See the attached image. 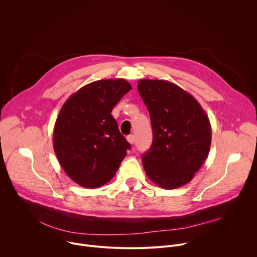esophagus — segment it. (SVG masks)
Masks as SVG:
<instances>
[{
    "instance_id": "34e87169",
    "label": "esophagus",
    "mask_w": 257,
    "mask_h": 257,
    "mask_svg": "<svg viewBox=\"0 0 257 257\" xmlns=\"http://www.w3.org/2000/svg\"><path fill=\"white\" fill-rule=\"evenodd\" d=\"M127 141H128L130 144H133L134 141H135V136H134V135H128V136H127Z\"/></svg>"
}]
</instances>
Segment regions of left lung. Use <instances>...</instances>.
Wrapping results in <instances>:
<instances>
[{
	"label": "left lung",
	"instance_id": "1",
	"mask_svg": "<svg viewBox=\"0 0 257 257\" xmlns=\"http://www.w3.org/2000/svg\"><path fill=\"white\" fill-rule=\"evenodd\" d=\"M137 87L150 112L154 133L150 151L142 155L145 173L165 189L184 186L208 156V117L190 93L172 82L141 79Z\"/></svg>",
	"mask_w": 257,
	"mask_h": 257
}]
</instances>
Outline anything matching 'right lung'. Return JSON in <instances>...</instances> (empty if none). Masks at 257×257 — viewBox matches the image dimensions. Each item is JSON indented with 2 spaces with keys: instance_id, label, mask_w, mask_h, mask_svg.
Listing matches in <instances>:
<instances>
[{
  "instance_id": "obj_1",
  "label": "right lung",
  "mask_w": 257,
  "mask_h": 257,
  "mask_svg": "<svg viewBox=\"0 0 257 257\" xmlns=\"http://www.w3.org/2000/svg\"><path fill=\"white\" fill-rule=\"evenodd\" d=\"M130 89L125 79L97 80L73 93L61 107L53 133L54 151L65 173L78 185L105 184L131 148L111 115Z\"/></svg>"
}]
</instances>
